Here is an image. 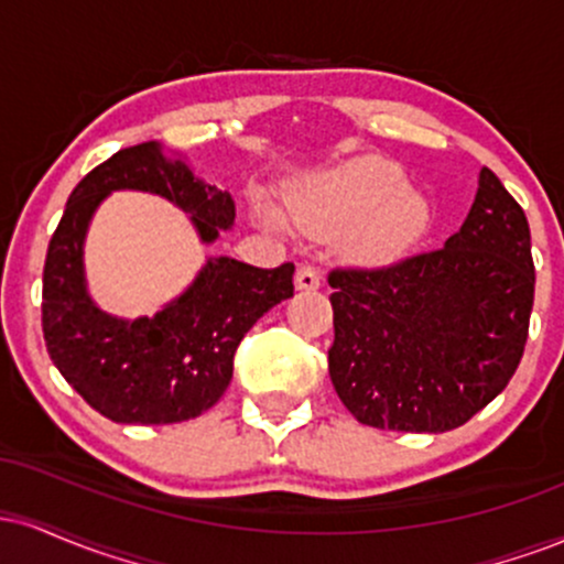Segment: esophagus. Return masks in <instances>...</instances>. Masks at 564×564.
<instances>
[{
  "label": "esophagus",
  "instance_id": "esophagus-1",
  "mask_svg": "<svg viewBox=\"0 0 564 564\" xmlns=\"http://www.w3.org/2000/svg\"><path fill=\"white\" fill-rule=\"evenodd\" d=\"M294 283H296V289H302V291H315L321 286V273L313 268V264H300V268H296Z\"/></svg>",
  "mask_w": 564,
  "mask_h": 564
}]
</instances>
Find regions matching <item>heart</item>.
<instances>
[{
    "instance_id": "heart-1",
    "label": "heart",
    "mask_w": 564,
    "mask_h": 564,
    "mask_svg": "<svg viewBox=\"0 0 564 564\" xmlns=\"http://www.w3.org/2000/svg\"><path fill=\"white\" fill-rule=\"evenodd\" d=\"M296 212L313 232H332L358 223L352 249L368 262L400 257L430 225L426 198L405 187V172L381 156L349 159L326 172L307 196L296 200Z\"/></svg>"
}]
</instances>
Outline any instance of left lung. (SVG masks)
Returning <instances> with one entry per match:
<instances>
[{"label": "left lung", "mask_w": 564, "mask_h": 564, "mask_svg": "<svg viewBox=\"0 0 564 564\" xmlns=\"http://www.w3.org/2000/svg\"><path fill=\"white\" fill-rule=\"evenodd\" d=\"M334 390L360 424L448 432L514 377L535 268L522 206L490 170L443 249L328 273Z\"/></svg>", "instance_id": "left-lung-1"}]
</instances>
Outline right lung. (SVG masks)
<instances>
[{
    "instance_id": "add662e5",
    "label": "right lung",
    "mask_w": 564,
    "mask_h": 564,
    "mask_svg": "<svg viewBox=\"0 0 564 564\" xmlns=\"http://www.w3.org/2000/svg\"><path fill=\"white\" fill-rule=\"evenodd\" d=\"M121 187L174 200L191 212L206 243L236 219L228 193L193 180L183 161L161 156L156 142L121 148L74 187L50 238L42 278L44 345L63 379L111 422H187L228 390L232 355L246 332L294 294V264L264 270L212 257L193 286L153 318H111L84 289L82 241L95 206Z\"/></svg>"
}]
</instances>
